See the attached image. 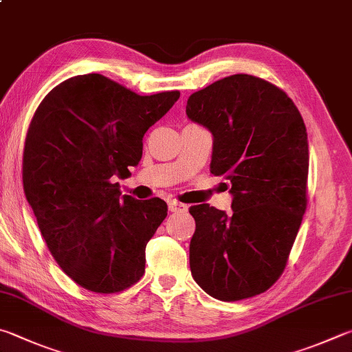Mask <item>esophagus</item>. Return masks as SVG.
I'll use <instances>...</instances> for the list:
<instances>
[{
	"instance_id": "esophagus-1",
	"label": "esophagus",
	"mask_w": 352,
	"mask_h": 352,
	"mask_svg": "<svg viewBox=\"0 0 352 352\" xmlns=\"http://www.w3.org/2000/svg\"><path fill=\"white\" fill-rule=\"evenodd\" d=\"M169 210H172V212H184V210H188V204L180 203L177 200H170L169 201Z\"/></svg>"
}]
</instances>
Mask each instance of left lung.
Wrapping results in <instances>:
<instances>
[{
  "instance_id": "8db88e82",
  "label": "left lung",
  "mask_w": 352,
  "mask_h": 352,
  "mask_svg": "<svg viewBox=\"0 0 352 352\" xmlns=\"http://www.w3.org/2000/svg\"><path fill=\"white\" fill-rule=\"evenodd\" d=\"M188 117L212 132L210 174L231 183L232 214L190 206L189 263L214 298L265 292L285 271L308 204V133L294 101L272 82L237 74L188 98Z\"/></svg>"
}]
</instances>
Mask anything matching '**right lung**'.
Segmentation results:
<instances>
[{"label": "right lung", "instance_id": "add662e5", "mask_svg": "<svg viewBox=\"0 0 352 352\" xmlns=\"http://www.w3.org/2000/svg\"><path fill=\"white\" fill-rule=\"evenodd\" d=\"M178 91L138 95L104 75L55 86L30 120L23 186L56 263L87 291L121 292L144 274L148 241L168 215L160 198L121 195L149 127Z\"/></svg>", "mask_w": 352, "mask_h": 352}]
</instances>
